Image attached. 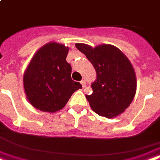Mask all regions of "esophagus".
Segmentation results:
<instances>
[{
    "mask_svg": "<svg viewBox=\"0 0 160 160\" xmlns=\"http://www.w3.org/2000/svg\"><path fill=\"white\" fill-rule=\"evenodd\" d=\"M80 82H81L82 87V88L86 87V81H85V80H82V81Z\"/></svg>",
    "mask_w": 160,
    "mask_h": 160,
    "instance_id": "1",
    "label": "esophagus"
}]
</instances>
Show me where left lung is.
<instances>
[{"label":"left lung","mask_w":160,"mask_h":160,"mask_svg":"<svg viewBox=\"0 0 160 160\" xmlns=\"http://www.w3.org/2000/svg\"><path fill=\"white\" fill-rule=\"evenodd\" d=\"M75 45L97 73L92 83L93 93L86 95L91 109L106 118L121 115L131 104L137 90L136 73L129 59L111 44H102L94 48L82 43Z\"/></svg>","instance_id":"left-lung-1"}]
</instances>
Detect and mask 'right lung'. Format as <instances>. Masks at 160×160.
Here are the masks:
<instances>
[{"label":"right lung","mask_w":160,"mask_h":160,"mask_svg":"<svg viewBox=\"0 0 160 160\" xmlns=\"http://www.w3.org/2000/svg\"><path fill=\"white\" fill-rule=\"evenodd\" d=\"M69 47L49 42L36 51L23 74L28 100L37 110L55 113L67 104L80 82L71 78L72 67L67 62Z\"/></svg>","instance_id":"1"}]
</instances>
